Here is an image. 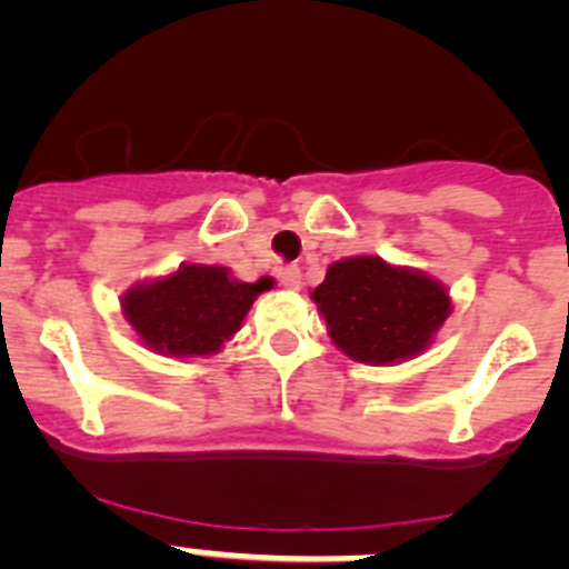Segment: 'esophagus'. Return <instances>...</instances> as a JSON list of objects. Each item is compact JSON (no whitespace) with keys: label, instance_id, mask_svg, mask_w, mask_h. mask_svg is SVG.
<instances>
[{"label":"esophagus","instance_id":"esophagus-1","mask_svg":"<svg viewBox=\"0 0 569 569\" xmlns=\"http://www.w3.org/2000/svg\"><path fill=\"white\" fill-rule=\"evenodd\" d=\"M279 284L287 287V290H301V284H303L301 268L298 266L282 268V271H279Z\"/></svg>","mask_w":569,"mask_h":569}]
</instances>
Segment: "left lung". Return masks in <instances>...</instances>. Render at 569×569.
I'll use <instances>...</instances> for the list:
<instances>
[{"instance_id": "obj_1", "label": "left lung", "mask_w": 569, "mask_h": 569, "mask_svg": "<svg viewBox=\"0 0 569 569\" xmlns=\"http://www.w3.org/2000/svg\"><path fill=\"white\" fill-rule=\"evenodd\" d=\"M309 298L318 303L331 342L353 362L376 368L423 353L453 312L446 284L379 254L331 262Z\"/></svg>"}]
</instances>
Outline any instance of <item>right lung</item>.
Wrapping results in <instances>:
<instances>
[{
	"label": "right lung",
	"mask_w": 569,
	"mask_h": 569,
	"mask_svg": "<svg viewBox=\"0 0 569 569\" xmlns=\"http://www.w3.org/2000/svg\"><path fill=\"white\" fill-rule=\"evenodd\" d=\"M271 287V277L240 282L223 266L182 262L166 277L129 287L121 312L149 351L177 359L210 357L238 335L251 303Z\"/></svg>",
	"instance_id": "obj_1"
}]
</instances>
